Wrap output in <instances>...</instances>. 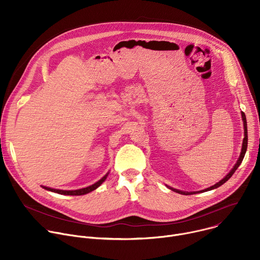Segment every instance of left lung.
Here are the masks:
<instances>
[{
	"label": "left lung",
	"mask_w": 260,
	"mask_h": 260,
	"mask_svg": "<svg viewBox=\"0 0 260 260\" xmlns=\"http://www.w3.org/2000/svg\"><path fill=\"white\" fill-rule=\"evenodd\" d=\"M242 114V120H243V124H244V139H243V144H242V150H241V154H240V156H239V158H238V160H237V162H236V165L234 166V168L230 171V173L223 178V179H221L219 182H217L216 184H214L213 186H210V187H208V188H206V189H203V190H200V191H182V190H179V189H176V188H173V187H171V186H168L167 185V187L168 188H170L171 190H173V191H175V192H177V193H180V194H184V196H189V194H194V193H201V192H206V191H209V190H212V189H215V188H218L219 186H221L222 184H224L233 175H234V173L237 171V169L240 167V165L242 164V161H243V158H244V156H245V154H246V151H247V144H248V132H247V120H246V115H245V113L244 112H242L241 113Z\"/></svg>",
	"instance_id": "1"
}]
</instances>
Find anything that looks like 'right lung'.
I'll return each mask as SVG.
<instances>
[{
  "instance_id": "1",
  "label": "right lung",
  "mask_w": 260,
  "mask_h": 260,
  "mask_svg": "<svg viewBox=\"0 0 260 260\" xmlns=\"http://www.w3.org/2000/svg\"><path fill=\"white\" fill-rule=\"evenodd\" d=\"M109 175V172L102 178L100 179L98 182H95L94 184L90 185V186H87V187H84V188H80V189H76V190H61V189H55V188H51V187H47V186H43L42 187L48 191H51V192H55V193H58V194H62V196H83V194H86V193H89L91 191H93L94 189H96L99 186H101L102 183L107 179Z\"/></svg>"
}]
</instances>
